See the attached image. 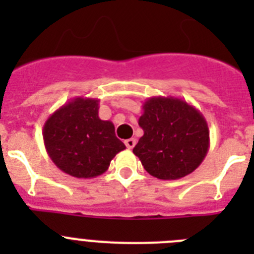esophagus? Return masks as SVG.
<instances>
[{"mask_svg": "<svg viewBox=\"0 0 254 254\" xmlns=\"http://www.w3.org/2000/svg\"><path fill=\"white\" fill-rule=\"evenodd\" d=\"M125 143L127 149H133L134 145H136V138H128V140L125 141Z\"/></svg>", "mask_w": 254, "mask_h": 254, "instance_id": "34e87169", "label": "esophagus"}]
</instances>
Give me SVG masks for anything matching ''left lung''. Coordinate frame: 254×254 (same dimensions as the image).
Returning <instances> with one entry per match:
<instances>
[{
    "label": "left lung",
    "mask_w": 254,
    "mask_h": 254,
    "mask_svg": "<svg viewBox=\"0 0 254 254\" xmlns=\"http://www.w3.org/2000/svg\"><path fill=\"white\" fill-rule=\"evenodd\" d=\"M138 125L143 136L133 147L149 174L179 179L201 165L210 147V131L202 113L186 100L152 96L142 105Z\"/></svg>",
    "instance_id": "1"
}]
</instances>
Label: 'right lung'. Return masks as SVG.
<instances>
[{"instance_id":"obj_1","label":"right lung","mask_w":254,"mask_h":254,"mask_svg":"<svg viewBox=\"0 0 254 254\" xmlns=\"http://www.w3.org/2000/svg\"><path fill=\"white\" fill-rule=\"evenodd\" d=\"M99 100L77 96L58 108L43 127L44 146L56 167L75 178H95L109 168L125 143L114 125L102 121Z\"/></svg>"}]
</instances>
